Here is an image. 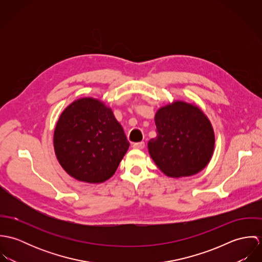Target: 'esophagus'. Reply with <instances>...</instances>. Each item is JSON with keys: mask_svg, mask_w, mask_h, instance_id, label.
I'll list each match as a JSON object with an SVG mask.
<instances>
[{"mask_svg": "<svg viewBox=\"0 0 262 262\" xmlns=\"http://www.w3.org/2000/svg\"><path fill=\"white\" fill-rule=\"evenodd\" d=\"M145 146L144 142L141 141V142H136L133 144V148H136V149H143Z\"/></svg>", "mask_w": 262, "mask_h": 262, "instance_id": "1", "label": "esophagus"}]
</instances>
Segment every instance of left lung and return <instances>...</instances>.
Returning a JSON list of instances; mask_svg holds the SVG:
<instances>
[{"label": "left lung", "mask_w": 262, "mask_h": 262, "mask_svg": "<svg viewBox=\"0 0 262 262\" xmlns=\"http://www.w3.org/2000/svg\"><path fill=\"white\" fill-rule=\"evenodd\" d=\"M156 137L148 141L151 158L169 178L191 177L210 162L215 149L211 121L196 105L174 101L154 117Z\"/></svg>", "instance_id": "1"}]
</instances>
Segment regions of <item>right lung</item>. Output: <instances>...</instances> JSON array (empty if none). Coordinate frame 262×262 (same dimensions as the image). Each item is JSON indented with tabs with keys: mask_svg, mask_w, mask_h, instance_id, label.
<instances>
[{
	"mask_svg": "<svg viewBox=\"0 0 262 262\" xmlns=\"http://www.w3.org/2000/svg\"><path fill=\"white\" fill-rule=\"evenodd\" d=\"M53 146L68 174L79 182L101 184L116 172L129 142L112 109L99 99L84 97L60 114Z\"/></svg>",
	"mask_w": 262,
	"mask_h": 262,
	"instance_id": "add662e5",
	"label": "right lung"
}]
</instances>
